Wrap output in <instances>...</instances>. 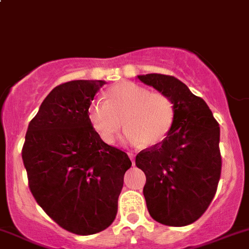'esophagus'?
I'll return each instance as SVG.
<instances>
[{
	"mask_svg": "<svg viewBox=\"0 0 249 249\" xmlns=\"http://www.w3.org/2000/svg\"><path fill=\"white\" fill-rule=\"evenodd\" d=\"M129 157H130V159H131L132 165H135V155L132 154V153H129Z\"/></svg>",
	"mask_w": 249,
	"mask_h": 249,
	"instance_id": "1",
	"label": "esophagus"
}]
</instances>
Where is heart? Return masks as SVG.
<instances>
[{
	"instance_id": "b5f03b06",
	"label": "heart",
	"mask_w": 249,
	"mask_h": 249,
	"mask_svg": "<svg viewBox=\"0 0 249 249\" xmlns=\"http://www.w3.org/2000/svg\"><path fill=\"white\" fill-rule=\"evenodd\" d=\"M105 102L88 108V120L99 137L112 144L122 129L134 144L155 147L167 137L175 123V104L162 92H152L132 82H122L105 92Z\"/></svg>"
}]
</instances>
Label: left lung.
<instances>
[{
    "instance_id": "8db88e82",
    "label": "left lung",
    "mask_w": 249,
    "mask_h": 249,
    "mask_svg": "<svg viewBox=\"0 0 249 249\" xmlns=\"http://www.w3.org/2000/svg\"><path fill=\"white\" fill-rule=\"evenodd\" d=\"M139 79L167 95L176 108L166 139L136 155V166L145 175L147 208L164 225L192 224L217 192L222 172L219 124L207 104L177 78L149 73Z\"/></svg>"
}]
</instances>
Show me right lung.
Returning a JSON list of instances; mask_svg holds the SVG:
<instances>
[{
    "label": "right lung",
    "mask_w": 249,
    "mask_h": 249,
    "mask_svg": "<svg viewBox=\"0 0 249 249\" xmlns=\"http://www.w3.org/2000/svg\"><path fill=\"white\" fill-rule=\"evenodd\" d=\"M104 80H71L55 87L30 122L21 157L37 203L62 229L92 235L118 211L127 154L107 144L88 120Z\"/></svg>",
    "instance_id": "obj_1"
}]
</instances>
